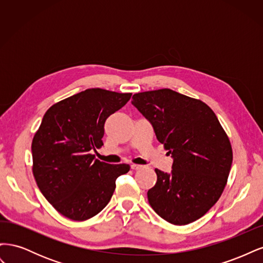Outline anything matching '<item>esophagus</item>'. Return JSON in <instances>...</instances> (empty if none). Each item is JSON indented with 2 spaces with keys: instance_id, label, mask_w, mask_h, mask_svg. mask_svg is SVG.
Returning <instances> with one entry per match:
<instances>
[{
  "instance_id": "obj_1",
  "label": "esophagus",
  "mask_w": 263,
  "mask_h": 263,
  "mask_svg": "<svg viewBox=\"0 0 263 263\" xmlns=\"http://www.w3.org/2000/svg\"><path fill=\"white\" fill-rule=\"evenodd\" d=\"M130 166H132L133 170H139V169L142 168V165H140V164H135V163H133Z\"/></svg>"
}]
</instances>
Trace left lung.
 Listing matches in <instances>:
<instances>
[{"instance_id":"obj_1","label":"left lung","mask_w":263,"mask_h":263,"mask_svg":"<svg viewBox=\"0 0 263 263\" xmlns=\"http://www.w3.org/2000/svg\"><path fill=\"white\" fill-rule=\"evenodd\" d=\"M132 103L173 157L170 174L155 169L150 206L173 225L201 218L220 197L233 162L232 144L218 118L201 100L170 89L136 93Z\"/></svg>"}]
</instances>
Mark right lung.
Listing matches in <instances>:
<instances>
[{"mask_svg":"<svg viewBox=\"0 0 263 263\" xmlns=\"http://www.w3.org/2000/svg\"><path fill=\"white\" fill-rule=\"evenodd\" d=\"M132 93L87 89L55 103L45 113L31 142L33 174L55 211L82 221L108 204L115 180L129 164L94 159L101 148L106 118L129 101Z\"/></svg>","mask_w":263,"mask_h":263,"instance_id":"1","label":"right lung"}]
</instances>
